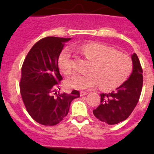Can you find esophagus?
<instances>
[{"mask_svg":"<svg viewBox=\"0 0 154 154\" xmlns=\"http://www.w3.org/2000/svg\"><path fill=\"white\" fill-rule=\"evenodd\" d=\"M87 94H88V92H84V91H82V92H80V96H86Z\"/></svg>","mask_w":154,"mask_h":154,"instance_id":"obj_1","label":"esophagus"}]
</instances>
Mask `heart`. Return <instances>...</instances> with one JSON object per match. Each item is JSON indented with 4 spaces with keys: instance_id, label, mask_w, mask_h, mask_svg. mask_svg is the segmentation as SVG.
Returning a JSON list of instances; mask_svg holds the SVG:
<instances>
[{
    "instance_id": "obj_1",
    "label": "heart",
    "mask_w": 154,
    "mask_h": 154,
    "mask_svg": "<svg viewBox=\"0 0 154 154\" xmlns=\"http://www.w3.org/2000/svg\"><path fill=\"white\" fill-rule=\"evenodd\" d=\"M80 53L92 64L85 75L74 74L66 80L69 87L77 89H92L99 85L102 89L110 90L119 87L130 77L133 68L131 57L126 53L102 43H88L80 46ZM58 67L65 75L73 70L72 56L65 48L58 57Z\"/></svg>"
}]
</instances>
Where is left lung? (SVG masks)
<instances>
[{
  "label": "left lung",
  "instance_id": "left-lung-1",
  "mask_svg": "<svg viewBox=\"0 0 154 154\" xmlns=\"http://www.w3.org/2000/svg\"><path fill=\"white\" fill-rule=\"evenodd\" d=\"M132 74L124 83L110 93H102L99 106L93 110L97 119L114 125L127 119L138 103L143 87V69L136 53L132 55Z\"/></svg>",
  "mask_w": 154,
  "mask_h": 154
}]
</instances>
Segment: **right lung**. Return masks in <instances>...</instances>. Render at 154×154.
Masks as SVG:
<instances>
[{
    "label": "right lung",
    "instance_id": "1",
    "mask_svg": "<svg viewBox=\"0 0 154 154\" xmlns=\"http://www.w3.org/2000/svg\"><path fill=\"white\" fill-rule=\"evenodd\" d=\"M71 38L47 37L36 42L28 53L21 68L20 91L27 111L37 123L55 126L67 116L73 99L79 92L60 93L62 77L58 57L64 43Z\"/></svg>",
    "mask_w": 154,
    "mask_h": 154
}]
</instances>
